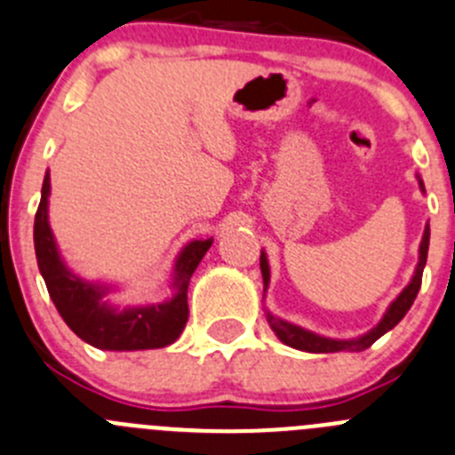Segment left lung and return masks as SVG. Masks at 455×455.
I'll use <instances>...</instances> for the list:
<instances>
[{"label":"left lung","instance_id":"left-lung-1","mask_svg":"<svg viewBox=\"0 0 455 455\" xmlns=\"http://www.w3.org/2000/svg\"><path fill=\"white\" fill-rule=\"evenodd\" d=\"M418 185L419 192L425 194V183L418 176ZM419 257H418V266H415L413 276H411L409 285L402 290L400 295L393 299V304L388 306L384 317L379 319V323L375 328H371L369 332L364 335L355 337V339H332V337H323L317 335V332H310L306 328L295 326V323L285 322V319L275 317L270 310H266V319L270 323V328L275 331V335L283 341L285 346H292L297 350H306V353H339V350H366L371 344L379 339L384 332H388L391 328H395L397 323L402 322L409 308L413 306L415 297H418V290L422 285V272H425L427 266V252H429V223L425 228V235H422V241H419ZM261 275H263V297H266V290L270 285V266H267V257L266 252L261 250Z\"/></svg>","mask_w":455,"mask_h":455}]
</instances>
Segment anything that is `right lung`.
<instances>
[{
  "label": "right lung",
  "mask_w": 455,
  "mask_h": 455,
  "mask_svg": "<svg viewBox=\"0 0 455 455\" xmlns=\"http://www.w3.org/2000/svg\"><path fill=\"white\" fill-rule=\"evenodd\" d=\"M51 176L46 172L36 214V257L49 295L67 326L86 344L100 350H147L174 344L188 323V285L212 241H189L172 270L174 295L160 304L116 306L109 301L114 285L86 281L62 261L49 225Z\"/></svg>",
  "instance_id": "1"
}]
</instances>
